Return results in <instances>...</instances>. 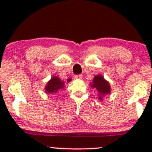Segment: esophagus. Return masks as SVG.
Masks as SVG:
<instances>
[{
    "mask_svg": "<svg viewBox=\"0 0 152 152\" xmlns=\"http://www.w3.org/2000/svg\"><path fill=\"white\" fill-rule=\"evenodd\" d=\"M75 78H76V79H81V78H82V75L81 74L76 75V76H75Z\"/></svg>",
    "mask_w": 152,
    "mask_h": 152,
    "instance_id": "1",
    "label": "esophagus"
}]
</instances>
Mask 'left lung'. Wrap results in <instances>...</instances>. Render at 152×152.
Wrapping results in <instances>:
<instances>
[{"mask_svg":"<svg viewBox=\"0 0 152 152\" xmlns=\"http://www.w3.org/2000/svg\"><path fill=\"white\" fill-rule=\"evenodd\" d=\"M93 88H95L96 89L99 91V94H100L99 96V99H102V96L106 95V94H109L111 88H110L109 83L103 78L102 76H96L94 78L93 84L91 85Z\"/></svg>","mask_w":152,"mask_h":152,"instance_id":"1","label":"left lung"}]
</instances>
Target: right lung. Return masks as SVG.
I'll return each mask as SVG.
<instances>
[{
	"instance_id": "right-lung-1",
	"label": "right lung",
	"mask_w": 152,
	"mask_h": 152,
	"mask_svg": "<svg viewBox=\"0 0 152 152\" xmlns=\"http://www.w3.org/2000/svg\"><path fill=\"white\" fill-rule=\"evenodd\" d=\"M71 80L69 79V81ZM65 86H64V83L57 76H53L51 79L47 83L46 86V92L47 94H55L58 92L59 90L61 89Z\"/></svg>"
}]
</instances>
